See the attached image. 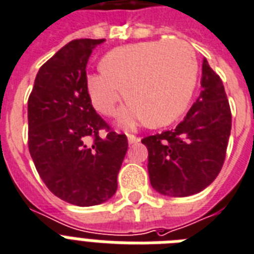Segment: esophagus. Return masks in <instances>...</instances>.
Segmentation results:
<instances>
[{
    "label": "esophagus",
    "mask_w": 254,
    "mask_h": 254,
    "mask_svg": "<svg viewBox=\"0 0 254 254\" xmlns=\"http://www.w3.org/2000/svg\"><path fill=\"white\" fill-rule=\"evenodd\" d=\"M127 139H128V144H136L140 141L139 137L133 136V135H128V136H127Z\"/></svg>",
    "instance_id": "obj_1"
}]
</instances>
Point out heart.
Masks as SVG:
<instances>
[{
  "label": "heart",
  "instance_id": "1",
  "mask_svg": "<svg viewBox=\"0 0 254 254\" xmlns=\"http://www.w3.org/2000/svg\"><path fill=\"white\" fill-rule=\"evenodd\" d=\"M101 69L85 80L95 110L114 115L123 90L129 103L119 114L122 127L131 128L141 121L162 127L186 110L198 78V60L184 40H149L109 51Z\"/></svg>",
  "mask_w": 254,
  "mask_h": 254
}]
</instances>
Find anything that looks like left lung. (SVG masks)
<instances>
[{"instance_id":"8db88e82","label":"left lung","mask_w":254,"mask_h":254,"mask_svg":"<svg viewBox=\"0 0 254 254\" xmlns=\"http://www.w3.org/2000/svg\"><path fill=\"white\" fill-rule=\"evenodd\" d=\"M199 97L170 131L144 137L152 188L168 196H189L218 177L231 135V109L220 77L204 59Z\"/></svg>"}]
</instances>
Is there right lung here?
I'll use <instances>...</instances> for the list:
<instances>
[{
	"mask_svg": "<svg viewBox=\"0 0 254 254\" xmlns=\"http://www.w3.org/2000/svg\"><path fill=\"white\" fill-rule=\"evenodd\" d=\"M105 39H76L40 66L27 103L28 149L46 186L80 207L106 202L128 148L127 137L107 128L86 93V64ZM93 143H88V137Z\"/></svg>",
	"mask_w": 254,
	"mask_h": 254,
	"instance_id": "1",
	"label": "right lung"
}]
</instances>
